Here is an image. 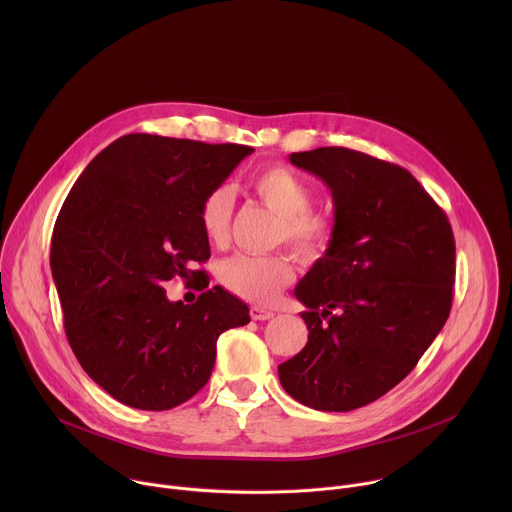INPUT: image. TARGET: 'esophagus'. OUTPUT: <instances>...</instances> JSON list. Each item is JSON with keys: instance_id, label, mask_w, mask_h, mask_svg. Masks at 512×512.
<instances>
[{"instance_id": "esophagus-1", "label": "esophagus", "mask_w": 512, "mask_h": 512, "mask_svg": "<svg viewBox=\"0 0 512 512\" xmlns=\"http://www.w3.org/2000/svg\"><path fill=\"white\" fill-rule=\"evenodd\" d=\"M251 318L253 320H269V318H273V312L267 310V308H261V306H253L251 308Z\"/></svg>"}]
</instances>
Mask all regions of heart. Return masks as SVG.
<instances>
[{
	"label": "heart",
	"mask_w": 512,
	"mask_h": 512,
	"mask_svg": "<svg viewBox=\"0 0 512 512\" xmlns=\"http://www.w3.org/2000/svg\"><path fill=\"white\" fill-rule=\"evenodd\" d=\"M259 200L279 214L275 241L287 243L304 261H316L328 253L336 237V223L330 214L312 210V186L285 166L261 170L251 180ZM233 214V190L225 184L214 186L202 198L198 221L204 237L212 245L229 239ZM294 279V265L283 253L275 255H233L218 267V281L233 296L253 302H271Z\"/></svg>",
	"instance_id": "obj_1"
}]
</instances>
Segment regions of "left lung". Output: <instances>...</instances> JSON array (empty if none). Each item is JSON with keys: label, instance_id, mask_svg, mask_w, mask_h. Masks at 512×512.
Returning <instances> with one entry per match:
<instances>
[{"label": "left lung", "instance_id": "1", "mask_svg": "<svg viewBox=\"0 0 512 512\" xmlns=\"http://www.w3.org/2000/svg\"><path fill=\"white\" fill-rule=\"evenodd\" d=\"M332 192L336 237L298 283L308 344L277 367L318 411H352L399 385L444 328L456 243L446 212L401 166L348 148L291 154Z\"/></svg>", "mask_w": 512, "mask_h": 512}]
</instances>
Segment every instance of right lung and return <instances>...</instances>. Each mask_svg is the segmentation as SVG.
Segmentation results:
<instances>
[{"instance_id": "right-lung-1", "label": "right lung", "mask_w": 512, "mask_h": 512, "mask_svg": "<svg viewBox=\"0 0 512 512\" xmlns=\"http://www.w3.org/2000/svg\"><path fill=\"white\" fill-rule=\"evenodd\" d=\"M255 150L150 133L115 139L68 192L52 233L50 269L64 332L85 373L113 399L166 411L210 379L216 340L249 324V308L221 285L190 307L161 285L197 277L210 257L202 198Z\"/></svg>"}]
</instances>
